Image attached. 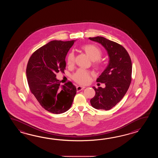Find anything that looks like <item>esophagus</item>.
<instances>
[{"mask_svg":"<svg viewBox=\"0 0 158 158\" xmlns=\"http://www.w3.org/2000/svg\"><path fill=\"white\" fill-rule=\"evenodd\" d=\"M85 88V87H84V86H78L77 87V91L78 92V91H80L82 90H83Z\"/></svg>","mask_w":158,"mask_h":158,"instance_id":"1","label":"esophagus"}]
</instances>
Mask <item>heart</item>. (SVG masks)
Segmentation results:
<instances>
[{"mask_svg": "<svg viewBox=\"0 0 158 158\" xmlns=\"http://www.w3.org/2000/svg\"><path fill=\"white\" fill-rule=\"evenodd\" d=\"M82 49L87 54L91 60L94 61V65L97 67H100L102 65V63L99 59L102 56V51L93 44H86L82 46ZM74 54L71 52L68 55L67 57V63L69 66H72L74 63ZM90 72L85 70L84 69H79L73 75V79L77 83L80 85H86L90 80Z\"/></svg>", "mask_w": 158, "mask_h": 158, "instance_id": "1", "label": "heart"}]
</instances>
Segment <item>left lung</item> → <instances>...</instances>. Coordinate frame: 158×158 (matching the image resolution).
Segmentation results:
<instances>
[{"instance_id": "left-lung-1", "label": "left lung", "mask_w": 158, "mask_h": 158, "mask_svg": "<svg viewBox=\"0 0 158 158\" xmlns=\"http://www.w3.org/2000/svg\"><path fill=\"white\" fill-rule=\"evenodd\" d=\"M101 44L107 51V67L97 80L106 87H93L95 91L90 100L92 107L97 110H109L124 97L131 83L132 65L129 55L124 47L103 37L89 38Z\"/></svg>"}]
</instances>
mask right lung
I'll return each instance as SVG.
<instances>
[{
    "label": "right lung",
    "mask_w": 158,
    "mask_h": 158,
    "mask_svg": "<svg viewBox=\"0 0 158 158\" xmlns=\"http://www.w3.org/2000/svg\"><path fill=\"white\" fill-rule=\"evenodd\" d=\"M76 40H52L31 55L27 65V80L31 93L46 111L60 114L68 111L77 89L71 82L60 86L57 73H64L65 57Z\"/></svg>",
    "instance_id": "add662e5"
}]
</instances>
